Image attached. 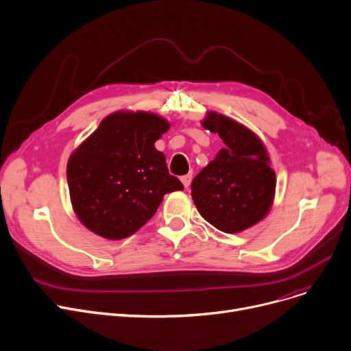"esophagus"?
Instances as JSON below:
<instances>
[{"mask_svg": "<svg viewBox=\"0 0 351 351\" xmlns=\"http://www.w3.org/2000/svg\"><path fill=\"white\" fill-rule=\"evenodd\" d=\"M191 180H193V174H185L181 177V182L184 184L185 189H189V185L191 184Z\"/></svg>", "mask_w": 351, "mask_h": 351, "instance_id": "1", "label": "esophagus"}]
</instances>
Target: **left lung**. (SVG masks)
<instances>
[{"label":"left lung","instance_id":"1","mask_svg":"<svg viewBox=\"0 0 351 351\" xmlns=\"http://www.w3.org/2000/svg\"><path fill=\"white\" fill-rule=\"evenodd\" d=\"M202 126L225 147L193 180L191 195L199 214L217 230L235 234L259 222L275 194V171L262 141L235 120L208 112Z\"/></svg>","mask_w":351,"mask_h":351}]
</instances>
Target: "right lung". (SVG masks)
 <instances>
[{"label":"right lung","instance_id":"1","mask_svg":"<svg viewBox=\"0 0 351 351\" xmlns=\"http://www.w3.org/2000/svg\"><path fill=\"white\" fill-rule=\"evenodd\" d=\"M170 129L153 113H113L103 119L68 162L73 210L95 234L133 235L157 211L162 197L184 190L154 143Z\"/></svg>","mask_w":351,"mask_h":351}]
</instances>
